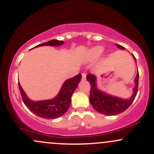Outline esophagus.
Returning <instances> with one entry per match:
<instances>
[{"label": "esophagus", "instance_id": "esophagus-1", "mask_svg": "<svg viewBox=\"0 0 154 154\" xmlns=\"http://www.w3.org/2000/svg\"><path fill=\"white\" fill-rule=\"evenodd\" d=\"M86 79V74L85 73H82V79L85 80Z\"/></svg>", "mask_w": 154, "mask_h": 154}]
</instances>
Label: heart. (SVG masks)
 Segmentation results:
<instances>
[{
	"mask_svg": "<svg viewBox=\"0 0 154 154\" xmlns=\"http://www.w3.org/2000/svg\"><path fill=\"white\" fill-rule=\"evenodd\" d=\"M102 51H103V48L100 46L93 48H91V50L88 51V57L91 59H94L95 58L98 57V56H100Z\"/></svg>",
	"mask_w": 154,
	"mask_h": 154,
	"instance_id": "1",
	"label": "heart"
}]
</instances>
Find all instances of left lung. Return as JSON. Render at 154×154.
I'll list each match as a JSON object with an SVG mask.
<instances>
[{
    "label": "left lung",
    "mask_w": 154,
    "mask_h": 154,
    "mask_svg": "<svg viewBox=\"0 0 154 154\" xmlns=\"http://www.w3.org/2000/svg\"><path fill=\"white\" fill-rule=\"evenodd\" d=\"M122 49L125 48L120 45H116ZM136 61V60H135ZM87 80L91 85V94H90V102L93 106V109L98 112L104 115H116L123 112L130 107L133 100H135L137 91H138L139 72H137L135 82V86L133 89V94L130 99L123 100L121 98L113 97L100 91L96 88V78L95 76L88 74Z\"/></svg>",
    "instance_id": "1"
}]
</instances>
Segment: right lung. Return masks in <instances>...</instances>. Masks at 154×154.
Segmentation results:
<instances>
[{"mask_svg": "<svg viewBox=\"0 0 154 154\" xmlns=\"http://www.w3.org/2000/svg\"><path fill=\"white\" fill-rule=\"evenodd\" d=\"M63 41L58 40H51L47 43H44L38 45L36 47L43 46V45H51L56 46L61 45ZM82 75L78 74L75 77L67 79L63 84L59 95L51 100H40V101H32L26 97V95L21 87L19 82V88L23 102L25 106L34 113L35 115L45 119H56L59 118L68 111L71 104V98L74 91L77 88L78 83L80 82Z\"/></svg>", "mask_w": 154, "mask_h": 154, "instance_id": "obj_1", "label": "right lung"}]
</instances>
